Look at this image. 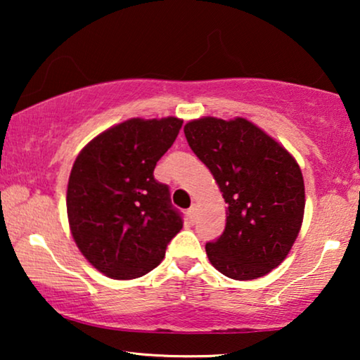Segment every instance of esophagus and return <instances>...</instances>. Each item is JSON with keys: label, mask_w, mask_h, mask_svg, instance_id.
I'll return each mask as SVG.
<instances>
[{"label": "esophagus", "mask_w": 360, "mask_h": 360, "mask_svg": "<svg viewBox=\"0 0 360 360\" xmlns=\"http://www.w3.org/2000/svg\"><path fill=\"white\" fill-rule=\"evenodd\" d=\"M188 219L190 221H195V218H196V205H191V208L188 210Z\"/></svg>", "instance_id": "obj_1"}]
</instances>
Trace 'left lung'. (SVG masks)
I'll list each match as a JSON object with an SVG mask.
<instances>
[{
    "instance_id": "1",
    "label": "left lung",
    "mask_w": 360,
    "mask_h": 360,
    "mask_svg": "<svg viewBox=\"0 0 360 360\" xmlns=\"http://www.w3.org/2000/svg\"><path fill=\"white\" fill-rule=\"evenodd\" d=\"M184 132L228 203L224 233L206 244L211 265L234 280L272 272L302 229L304 184L298 162L245 117L205 116L186 122Z\"/></svg>"
}]
</instances>
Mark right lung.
Here are the masks:
<instances>
[{
	"instance_id": "add662e5",
	"label": "right lung",
	"mask_w": 360,
	"mask_h": 360,
	"mask_svg": "<svg viewBox=\"0 0 360 360\" xmlns=\"http://www.w3.org/2000/svg\"><path fill=\"white\" fill-rule=\"evenodd\" d=\"M181 124L175 116L132 117L93 137L73 162L67 186L70 233L106 277L131 280L150 272L184 226L169 186L154 179Z\"/></svg>"
}]
</instances>
